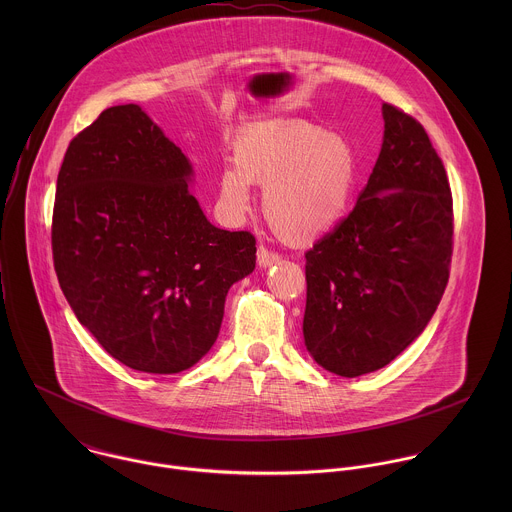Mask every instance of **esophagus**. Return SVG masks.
Here are the masks:
<instances>
[{
	"instance_id": "obj_1",
	"label": "esophagus",
	"mask_w": 512,
	"mask_h": 512,
	"mask_svg": "<svg viewBox=\"0 0 512 512\" xmlns=\"http://www.w3.org/2000/svg\"><path fill=\"white\" fill-rule=\"evenodd\" d=\"M276 262H280V254H276V252H272V250H268L264 246L258 248V266L260 268H268V266H272Z\"/></svg>"
}]
</instances>
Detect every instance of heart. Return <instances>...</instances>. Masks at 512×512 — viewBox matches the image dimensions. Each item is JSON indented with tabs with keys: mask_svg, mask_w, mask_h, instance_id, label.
Wrapping results in <instances>:
<instances>
[{
	"mask_svg": "<svg viewBox=\"0 0 512 512\" xmlns=\"http://www.w3.org/2000/svg\"><path fill=\"white\" fill-rule=\"evenodd\" d=\"M232 163L219 179L224 217L244 219L252 205L250 183L260 185L264 217L293 244L333 232L347 217L357 189L353 146L301 120L242 130L232 144Z\"/></svg>",
	"mask_w": 512,
	"mask_h": 512,
	"instance_id": "obj_1",
	"label": "heart"
}]
</instances>
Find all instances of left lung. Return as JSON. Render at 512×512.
I'll return each instance as SVG.
<instances>
[{"label":"left lung","instance_id":"1","mask_svg":"<svg viewBox=\"0 0 512 512\" xmlns=\"http://www.w3.org/2000/svg\"><path fill=\"white\" fill-rule=\"evenodd\" d=\"M384 138L355 209L305 252L303 339L355 378L394 361L430 323L449 280L453 201L424 126L382 104Z\"/></svg>","mask_w":512,"mask_h":512}]
</instances>
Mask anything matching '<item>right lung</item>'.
<instances>
[{"label":"right lung","instance_id":"obj_1","mask_svg":"<svg viewBox=\"0 0 512 512\" xmlns=\"http://www.w3.org/2000/svg\"><path fill=\"white\" fill-rule=\"evenodd\" d=\"M193 167L138 104L104 110L67 149L55 272L76 319L122 365L175 374L215 345L230 286L256 266L250 232L211 224Z\"/></svg>","mask_w":512,"mask_h":512}]
</instances>
